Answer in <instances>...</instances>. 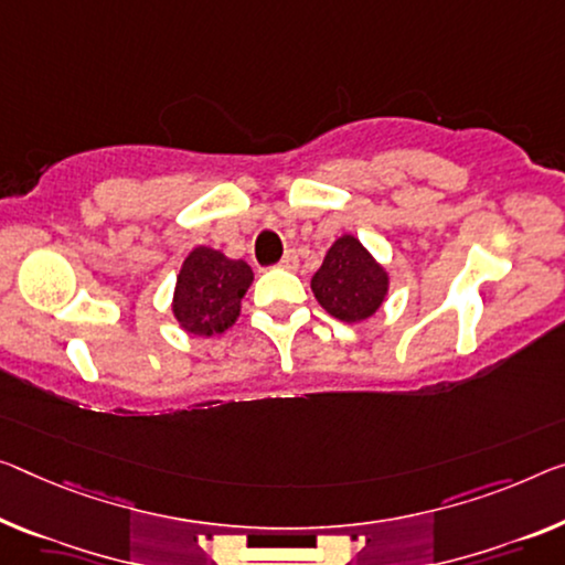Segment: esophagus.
<instances>
[{
  "instance_id": "obj_1",
  "label": "esophagus",
  "mask_w": 565,
  "mask_h": 565,
  "mask_svg": "<svg viewBox=\"0 0 565 565\" xmlns=\"http://www.w3.org/2000/svg\"><path fill=\"white\" fill-rule=\"evenodd\" d=\"M280 267L282 270H295V267H298V255H295L292 249L290 253H285V257L280 259Z\"/></svg>"
}]
</instances>
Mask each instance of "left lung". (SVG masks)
Instances as JSON below:
<instances>
[{
	"label": "left lung",
	"instance_id": "obj_1",
	"mask_svg": "<svg viewBox=\"0 0 565 565\" xmlns=\"http://www.w3.org/2000/svg\"><path fill=\"white\" fill-rule=\"evenodd\" d=\"M310 288L316 300L343 323H359L381 308L388 292V273L353 234H343L326 253Z\"/></svg>",
	"mask_w": 565,
	"mask_h": 565
}]
</instances>
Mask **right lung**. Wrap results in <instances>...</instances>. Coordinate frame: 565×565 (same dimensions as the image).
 <instances>
[{
    "label": "right lung",
    "mask_w": 565,
    "mask_h": 565,
    "mask_svg": "<svg viewBox=\"0 0 565 565\" xmlns=\"http://www.w3.org/2000/svg\"><path fill=\"white\" fill-rule=\"evenodd\" d=\"M253 277L245 259H230L212 247H194L173 288V318L192 335L224 333L239 318L242 298Z\"/></svg>",
    "instance_id": "right-lung-1"
}]
</instances>
